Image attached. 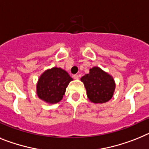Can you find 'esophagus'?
I'll return each instance as SVG.
<instances>
[{"label": "esophagus", "mask_w": 149, "mask_h": 149, "mask_svg": "<svg viewBox=\"0 0 149 149\" xmlns=\"http://www.w3.org/2000/svg\"><path fill=\"white\" fill-rule=\"evenodd\" d=\"M73 79H79V75L78 74H75L73 75Z\"/></svg>", "instance_id": "1"}]
</instances>
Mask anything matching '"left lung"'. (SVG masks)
Returning a JSON list of instances; mask_svg holds the SVG:
<instances>
[{"mask_svg":"<svg viewBox=\"0 0 149 149\" xmlns=\"http://www.w3.org/2000/svg\"><path fill=\"white\" fill-rule=\"evenodd\" d=\"M88 74L81 78L86 88L88 99L93 103H105L113 96L115 89L113 79L99 67L90 69Z\"/></svg>","mask_w":149,"mask_h":149,"instance_id":"obj_1","label":"left lung"}]
</instances>
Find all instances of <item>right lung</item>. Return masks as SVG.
<instances>
[{
	"label": "right lung",
	"mask_w": 149,
	"mask_h": 149,
	"mask_svg": "<svg viewBox=\"0 0 149 149\" xmlns=\"http://www.w3.org/2000/svg\"><path fill=\"white\" fill-rule=\"evenodd\" d=\"M72 79L61 68L47 70L40 77L37 84V95L47 103L54 104L63 98L66 88Z\"/></svg>",
	"instance_id": "obj_1"
}]
</instances>
